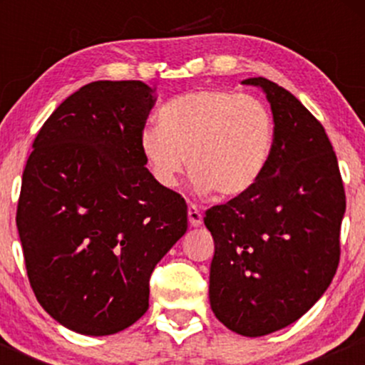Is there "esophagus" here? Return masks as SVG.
<instances>
[{
    "label": "esophagus",
    "mask_w": 365,
    "mask_h": 365,
    "mask_svg": "<svg viewBox=\"0 0 365 365\" xmlns=\"http://www.w3.org/2000/svg\"><path fill=\"white\" fill-rule=\"evenodd\" d=\"M188 223H190V226H194V228L202 225V215H200V211L194 206V204L188 206Z\"/></svg>",
    "instance_id": "1"
}]
</instances>
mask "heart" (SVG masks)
<instances>
[{"mask_svg":"<svg viewBox=\"0 0 365 365\" xmlns=\"http://www.w3.org/2000/svg\"><path fill=\"white\" fill-rule=\"evenodd\" d=\"M158 126L139 135L145 168L159 187L175 188L188 166L200 194L223 200L249 194L262 178L274 145L269 108L223 89L190 92L158 113Z\"/></svg>","mask_w":365,"mask_h":365,"instance_id":"1","label":"heart"}]
</instances>
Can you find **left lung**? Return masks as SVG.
I'll use <instances>...</instances> for the list:
<instances>
[{"label": "left lung", "mask_w": 365, "mask_h": 365, "mask_svg": "<svg viewBox=\"0 0 365 365\" xmlns=\"http://www.w3.org/2000/svg\"><path fill=\"white\" fill-rule=\"evenodd\" d=\"M274 145L249 194L211 207L204 225L215 240L209 302L242 336H264L304 316L328 290L340 261L345 190L322 125L295 96L264 77Z\"/></svg>", "instance_id": "8db88e82"}]
</instances>
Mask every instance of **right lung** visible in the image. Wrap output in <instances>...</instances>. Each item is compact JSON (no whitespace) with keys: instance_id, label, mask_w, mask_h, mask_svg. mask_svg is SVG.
<instances>
[{"instance_id":"1","label":"right lung","mask_w":365,"mask_h":365,"mask_svg":"<svg viewBox=\"0 0 365 365\" xmlns=\"http://www.w3.org/2000/svg\"><path fill=\"white\" fill-rule=\"evenodd\" d=\"M154 89L98 81L37 133L16 228L29 282L54 321L106 336L149 309V278L187 232V204L159 187L139 149Z\"/></svg>"}]
</instances>
